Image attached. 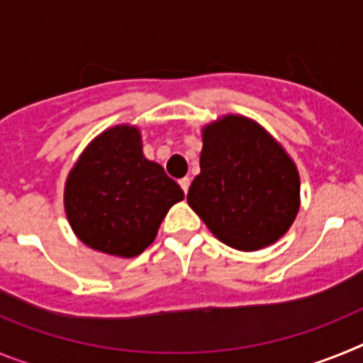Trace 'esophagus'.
<instances>
[{
	"label": "esophagus",
	"instance_id": "34e87169",
	"mask_svg": "<svg viewBox=\"0 0 363 363\" xmlns=\"http://www.w3.org/2000/svg\"><path fill=\"white\" fill-rule=\"evenodd\" d=\"M179 187L184 189V192H185V194H187L189 187H191V179H189V178H182V179H179Z\"/></svg>",
	"mask_w": 363,
	"mask_h": 363
}]
</instances>
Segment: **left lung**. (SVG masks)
I'll use <instances>...</instances> for the list:
<instances>
[{"mask_svg":"<svg viewBox=\"0 0 363 363\" xmlns=\"http://www.w3.org/2000/svg\"><path fill=\"white\" fill-rule=\"evenodd\" d=\"M201 138L191 209L238 251L278 242L300 209V174L289 154L262 125L236 114L205 125Z\"/></svg>","mask_w":363,"mask_h":363,"instance_id":"obj_1","label":"left lung"}]
</instances>
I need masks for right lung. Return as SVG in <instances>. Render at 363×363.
<instances>
[{"label": "right lung", "instance_id": "right-lung-1", "mask_svg": "<svg viewBox=\"0 0 363 363\" xmlns=\"http://www.w3.org/2000/svg\"><path fill=\"white\" fill-rule=\"evenodd\" d=\"M142 149L140 129L118 125L94 138L67 176V218L94 251L142 255L169 209L184 200L179 185Z\"/></svg>", "mask_w": 363, "mask_h": 363}]
</instances>
